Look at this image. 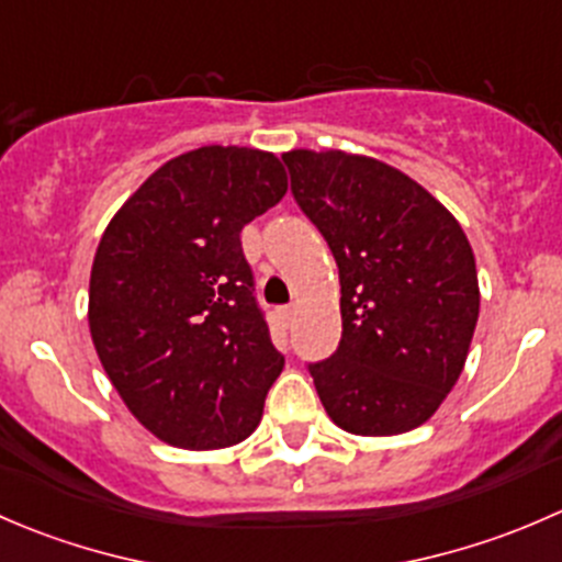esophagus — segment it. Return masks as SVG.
Listing matches in <instances>:
<instances>
[{
    "label": "esophagus",
    "instance_id": "esophagus-1",
    "mask_svg": "<svg viewBox=\"0 0 562 562\" xmlns=\"http://www.w3.org/2000/svg\"><path fill=\"white\" fill-rule=\"evenodd\" d=\"M280 317H282V323H285V326H293V321H296V310H293V307L280 310Z\"/></svg>",
    "mask_w": 562,
    "mask_h": 562
}]
</instances>
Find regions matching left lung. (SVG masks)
<instances>
[{
    "instance_id": "left-lung-1",
    "label": "left lung",
    "mask_w": 562,
    "mask_h": 562,
    "mask_svg": "<svg viewBox=\"0 0 562 562\" xmlns=\"http://www.w3.org/2000/svg\"><path fill=\"white\" fill-rule=\"evenodd\" d=\"M282 162L339 269L342 339L310 364L328 418L370 438L422 427L462 375L479 321L462 225L375 157L293 149Z\"/></svg>"
}]
</instances>
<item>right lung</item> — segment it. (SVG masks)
<instances>
[{
	"label": "right lung",
	"mask_w": 562,
	"mask_h": 562,
	"mask_svg": "<svg viewBox=\"0 0 562 562\" xmlns=\"http://www.w3.org/2000/svg\"><path fill=\"white\" fill-rule=\"evenodd\" d=\"M285 192L271 151L201 146L157 168L108 223L89 331L127 411L162 443L225 449L260 424L285 359L239 234Z\"/></svg>",
	"instance_id": "add662e5"
}]
</instances>
